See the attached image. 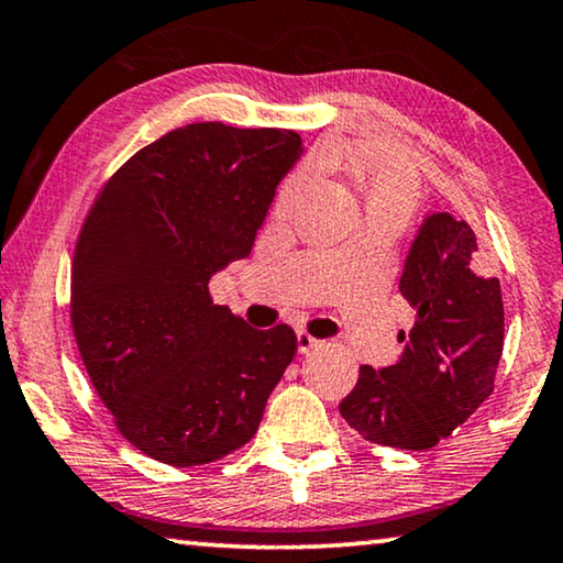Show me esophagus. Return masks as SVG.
<instances>
[{"instance_id": "1", "label": "esophagus", "mask_w": 563, "mask_h": 563, "mask_svg": "<svg viewBox=\"0 0 563 563\" xmlns=\"http://www.w3.org/2000/svg\"><path fill=\"white\" fill-rule=\"evenodd\" d=\"M317 342H319L317 336H311L309 332H305V330L297 332V350H299L301 354H307L309 350H314Z\"/></svg>"}]
</instances>
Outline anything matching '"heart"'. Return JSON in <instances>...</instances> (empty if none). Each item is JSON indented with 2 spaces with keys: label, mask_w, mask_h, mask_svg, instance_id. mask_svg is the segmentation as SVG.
Listing matches in <instances>:
<instances>
[{
  "label": "heart",
  "mask_w": 563,
  "mask_h": 563,
  "mask_svg": "<svg viewBox=\"0 0 563 563\" xmlns=\"http://www.w3.org/2000/svg\"><path fill=\"white\" fill-rule=\"evenodd\" d=\"M357 186L365 203V216L372 219H395L408 223L420 201V178L402 158L395 155H365L354 161ZM309 170L301 168L282 186L279 209H289L301 186L307 184Z\"/></svg>",
  "instance_id": "b5f03b06"
}]
</instances>
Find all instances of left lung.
<instances>
[{"label":"left lung","mask_w":563,"mask_h":563,"mask_svg":"<svg viewBox=\"0 0 563 563\" xmlns=\"http://www.w3.org/2000/svg\"><path fill=\"white\" fill-rule=\"evenodd\" d=\"M400 291L415 309L402 357L360 367L342 418L369 443L428 451L493 393L504 354V299L465 221L430 213L405 258Z\"/></svg>","instance_id":"obj_1"}]
</instances>
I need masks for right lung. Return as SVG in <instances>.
Returning <instances> with one entry per match:
<instances>
[{
	"instance_id": "1",
	"label": "right lung",
	"mask_w": 563,
	"mask_h": 563,
	"mask_svg": "<svg viewBox=\"0 0 563 563\" xmlns=\"http://www.w3.org/2000/svg\"><path fill=\"white\" fill-rule=\"evenodd\" d=\"M299 155L279 128H176L112 173L82 223L77 350L120 435L155 461L188 468L246 445L297 354L291 327L254 330L209 282L252 252Z\"/></svg>"
}]
</instances>
